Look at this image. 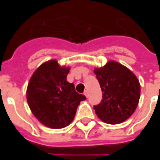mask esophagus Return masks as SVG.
Returning a JSON list of instances; mask_svg holds the SVG:
<instances>
[{
    "mask_svg": "<svg viewBox=\"0 0 160 160\" xmlns=\"http://www.w3.org/2000/svg\"><path fill=\"white\" fill-rule=\"evenodd\" d=\"M84 95L86 96V97H88V91L87 90H85V92H84Z\"/></svg>",
    "mask_w": 160,
    "mask_h": 160,
    "instance_id": "1",
    "label": "esophagus"
}]
</instances>
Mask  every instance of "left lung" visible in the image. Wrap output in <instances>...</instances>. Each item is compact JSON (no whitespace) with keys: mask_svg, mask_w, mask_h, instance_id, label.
Segmentation results:
<instances>
[{"mask_svg":"<svg viewBox=\"0 0 160 160\" xmlns=\"http://www.w3.org/2000/svg\"><path fill=\"white\" fill-rule=\"evenodd\" d=\"M102 91V99L94 109L108 124H118L135 112L140 98V84L135 73L122 64L110 61L94 70Z\"/></svg>","mask_w":160,"mask_h":160,"instance_id":"obj_1","label":"left lung"}]
</instances>
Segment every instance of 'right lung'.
Here are the masks:
<instances>
[{
	"label": "right lung",
	"instance_id": "obj_1",
	"mask_svg": "<svg viewBox=\"0 0 160 160\" xmlns=\"http://www.w3.org/2000/svg\"><path fill=\"white\" fill-rule=\"evenodd\" d=\"M70 67L48 61L35 70L28 84L26 98L31 111L43 125L61 129L71 123L80 102L86 99L66 80Z\"/></svg>",
	"mask_w": 160,
	"mask_h": 160
}]
</instances>
